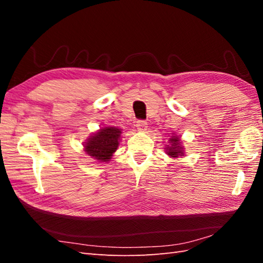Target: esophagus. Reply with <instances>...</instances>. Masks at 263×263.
<instances>
[{
	"mask_svg": "<svg viewBox=\"0 0 263 263\" xmlns=\"http://www.w3.org/2000/svg\"><path fill=\"white\" fill-rule=\"evenodd\" d=\"M137 128H138V131H141V132H144L147 130V127H148V123L146 122V121H143V120H139L138 122H137Z\"/></svg>",
	"mask_w": 263,
	"mask_h": 263,
	"instance_id": "obj_1",
	"label": "esophagus"
}]
</instances>
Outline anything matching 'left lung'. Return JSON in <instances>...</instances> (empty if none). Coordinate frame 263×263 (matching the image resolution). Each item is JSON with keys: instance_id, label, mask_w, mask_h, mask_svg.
I'll return each instance as SVG.
<instances>
[{"instance_id": "1", "label": "left lung", "mask_w": 263, "mask_h": 263, "mask_svg": "<svg viewBox=\"0 0 263 263\" xmlns=\"http://www.w3.org/2000/svg\"><path fill=\"white\" fill-rule=\"evenodd\" d=\"M170 141L172 142V146L167 147V149H168V152H167V154H168L170 156H172V157H178V156H183V148L180 146V139H178L177 137H172L170 139Z\"/></svg>"}]
</instances>
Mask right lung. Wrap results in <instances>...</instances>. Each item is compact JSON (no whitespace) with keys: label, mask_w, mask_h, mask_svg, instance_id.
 Listing matches in <instances>:
<instances>
[{"label":"right lung","mask_w":263,"mask_h":263,"mask_svg":"<svg viewBox=\"0 0 263 263\" xmlns=\"http://www.w3.org/2000/svg\"><path fill=\"white\" fill-rule=\"evenodd\" d=\"M121 133V130L117 127L107 126L100 128V131L95 133L86 142L85 149L87 155L99 161H108L119 147Z\"/></svg>","instance_id":"obj_1"}]
</instances>
